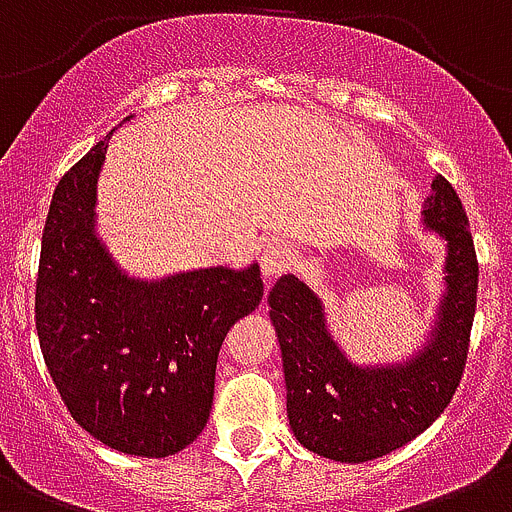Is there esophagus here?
Here are the masks:
<instances>
[{"label": "esophagus", "instance_id": "esophagus-1", "mask_svg": "<svg viewBox=\"0 0 512 512\" xmlns=\"http://www.w3.org/2000/svg\"><path fill=\"white\" fill-rule=\"evenodd\" d=\"M294 259L296 253L286 243H269L264 248V256H261V269H264L266 279H274V276L284 274L294 264Z\"/></svg>", "mask_w": 512, "mask_h": 512}]
</instances>
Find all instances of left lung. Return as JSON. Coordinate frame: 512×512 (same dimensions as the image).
<instances>
[{"label":"left lung","instance_id":"8db88e82","mask_svg":"<svg viewBox=\"0 0 512 512\" xmlns=\"http://www.w3.org/2000/svg\"><path fill=\"white\" fill-rule=\"evenodd\" d=\"M425 226L447 243L440 314L417 357L392 367H357L326 332L321 301L294 274L269 294L286 377V412L306 450L337 462H367L415 440L450 405L460 384L478 304V256L467 213L437 175Z\"/></svg>","mask_w":512,"mask_h":512}]
</instances>
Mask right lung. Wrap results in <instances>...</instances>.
Returning <instances> with one entry per match:
<instances>
[{
    "label": "right lung",
    "mask_w": 512,
    "mask_h": 512,
    "mask_svg": "<svg viewBox=\"0 0 512 512\" xmlns=\"http://www.w3.org/2000/svg\"><path fill=\"white\" fill-rule=\"evenodd\" d=\"M107 138L55 188L34 324L47 372L82 430L125 455L168 457L206 427L221 344L259 306L264 281L259 264L150 284L125 276L97 241L92 213Z\"/></svg>",
    "instance_id": "add662e5"
}]
</instances>
